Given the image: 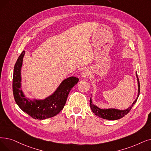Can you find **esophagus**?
I'll use <instances>...</instances> for the list:
<instances>
[{
	"label": "esophagus",
	"instance_id": "1",
	"mask_svg": "<svg viewBox=\"0 0 151 151\" xmlns=\"http://www.w3.org/2000/svg\"><path fill=\"white\" fill-rule=\"evenodd\" d=\"M89 76V72L88 71V70H84L83 72H82V74H81V76L83 78H86Z\"/></svg>",
	"mask_w": 151,
	"mask_h": 151
}]
</instances>
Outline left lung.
Wrapping results in <instances>:
<instances>
[{
	"label": "left lung",
	"instance_id": "left-lung-1",
	"mask_svg": "<svg viewBox=\"0 0 151 151\" xmlns=\"http://www.w3.org/2000/svg\"><path fill=\"white\" fill-rule=\"evenodd\" d=\"M136 77H137V84H138V93H137V96L136 97V100L133 102L132 105L129 107L125 110H118L115 109H100L98 107H97L95 105L93 104V102H92L91 100V97L90 99V107L91 109L93 111V113L95 114V115H97L98 116H99L102 119H106V120H115L122 119V117L124 116V115H126L130 111V110L132 109V107L134 106V104L136 103V102L137 100V98L139 97V93H140V84H139V81L138 79V76H137V73H136Z\"/></svg>",
	"mask_w": 151,
	"mask_h": 151
}]
</instances>
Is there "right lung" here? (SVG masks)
<instances>
[{
  "label": "right lung",
  "mask_w": 151,
  "mask_h": 151,
  "mask_svg": "<svg viewBox=\"0 0 151 151\" xmlns=\"http://www.w3.org/2000/svg\"><path fill=\"white\" fill-rule=\"evenodd\" d=\"M25 52L18 58L13 76V93L18 107L32 118L44 120L54 116L63 109L71 89L79 81L75 76L64 80L54 93L44 99L31 100L25 96L22 89L21 69Z\"/></svg>",
  "instance_id": "add662e5"
}]
</instances>
